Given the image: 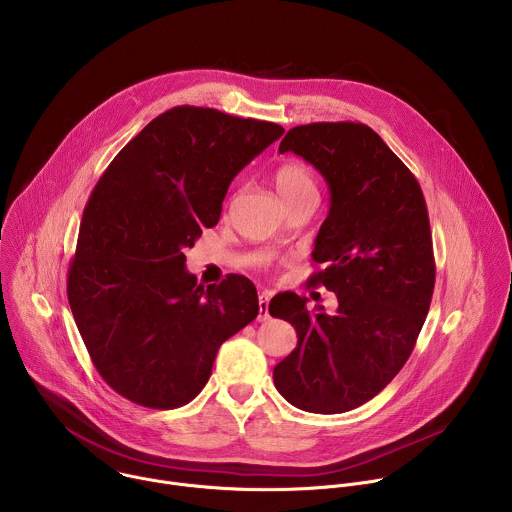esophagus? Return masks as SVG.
I'll return each mask as SVG.
<instances>
[{
    "mask_svg": "<svg viewBox=\"0 0 512 512\" xmlns=\"http://www.w3.org/2000/svg\"><path fill=\"white\" fill-rule=\"evenodd\" d=\"M270 298H272V294H270L268 290L258 294V320H268V318H270V314H268Z\"/></svg>",
    "mask_w": 512,
    "mask_h": 512,
    "instance_id": "esophagus-1",
    "label": "esophagus"
}]
</instances>
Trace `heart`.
<instances>
[{
	"mask_svg": "<svg viewBox=\"0 0 512 512\" xmlns=\"http://www.w3.org/2000/svg\"><path fill=\"white\" fill-rule=\"evenodd\" d=\"M274 184L286 204L306 194H318V186L312 170L298 160L282 162L274 170Z\"/></svg>",
	"mask_w": 512,
	"mask_h": 512,
	"instance_id": "obj_1",
	"label": "heart"
}]
</instances>
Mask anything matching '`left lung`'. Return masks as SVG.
Wrapping results in <instances>:
<instances>
[{
	"label": "left lung",
	"instance_id": "8db88e82",
	"mask_svg": "<svg viewBox=\"0 0 512 512\" xmlns=\"http://www.w3.org/2000/svg\"><path fill=\"white\" fill-rule=\"evenodd\" d=\"M310 162L330 188L310 276L338 310H306L278 294L268 312L288 320L296 348L274 366L278 392L296 408L338 414L374 398L408 360L434 290L428 210L412 172L368 126L318 122L292 128L280 154Z\"/></svg>",
	"mask_w": 512,
	"mask_h": 512
}]
</instances>
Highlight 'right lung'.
<instances>
[{
	"label": "right lung",
	"instance_id": "obj_1",
	"mask_svg": "<svg viewBox=\"0 0 512 512\" xmlns=\"http://www.w3.org/2000/svg\"><path fill=\"white\" fill-rule=\"evenodd\" d=\"M284 134L272 122L176 106L112 160L82 216L68 300L100 376L146 408L206 386L222 342L258 316L238 274L204 288L184 248L220 220L230 182Z\"/></svg>",
	"mask_w": 512,
	"mask_h": 512
}]
</instances>
